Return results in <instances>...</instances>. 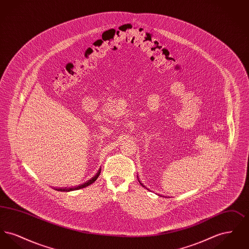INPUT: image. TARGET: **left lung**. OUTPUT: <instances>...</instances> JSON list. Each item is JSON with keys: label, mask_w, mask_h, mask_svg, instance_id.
Instances as JSON below:
<instances>
[{"label": "left lung", "mask_w": 249, "mask_h": 249, "mask_svg": "<svg viewBox=\"0 0 249 249\" xmlns=\"http://www.w3.org/2000/svg\"><path fill=\"white\" fill-rule=\"evenodd\" d=\"M137 178H138V177H137ZM138 181H139V182H140V180H139V179H138ZM140 184H141V185H142V187H144V186H143V185H142V183H141V182H140ZM160 196H161V195H160Z\"/></svg>", "instance_id": "8db88e82"}]
</instances>
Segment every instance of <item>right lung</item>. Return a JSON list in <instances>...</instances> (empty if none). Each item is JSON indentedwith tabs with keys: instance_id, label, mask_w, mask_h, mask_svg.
I'll return each mask as SVG.
<instances>
[{
	"instance_id": "1",
	"label": "right lung",
	"mask_w": 249,
	"mask_h": 249,
	"mask_svg": "<svg viewBox=\"0 0 249 249\" xmlns=\"http://www.w3.org/2000/svg\"><path fill=\"white\" fill-rule=\"evenodd\" d=\"M100 174H101V168L98 170V172L96 173L94 177H92L89 180L86 181L85 183L81 184V185H78V186H75V187H72V188H71V187L70 188H59V189H55V190H58V191H64V192H69V191H72V190H81L83 188H86V187L91 185L92 183H94L95 181L97 180V178H99Z\"/></svg>"
}]
</instances>
